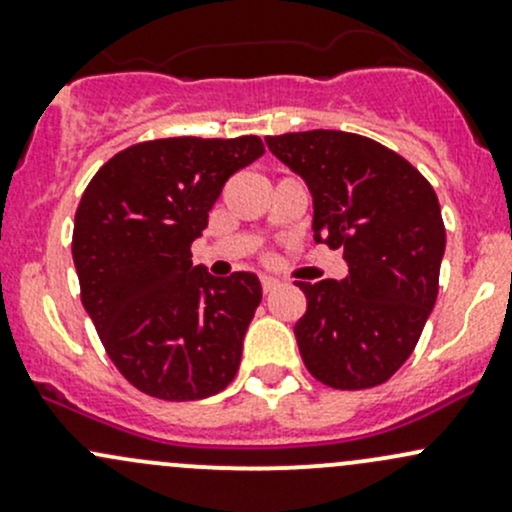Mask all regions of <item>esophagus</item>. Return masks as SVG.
<instances>
[{
  "instance_id": "1",
  "label": "esophagus",
  "mask_w": 512,
  "mask_h": 512,
  "mask_svg": "<svg viewBox=\"0 0 512 512\" xmlns=\"http://www.w3.org/2000/svg\"><path fill=\"white\" fill-rule=\"evenodd\" d=\"M280 285H282V282L277 280V277H270V275H265V277H262V292H265V294L275 292V289L280 287Z\"/></svg>"
}]
</instances>
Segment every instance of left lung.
I'll list each match as a JSON object with an SVG mask.
<instances>
[{"mask_svg":"<svg viewBox=\"0 0 512 512\" xmlns=\"http://www.w3.org/2000/svg\"><path fill=\"white\" fill-rule=\"evenodd\" d=\"M267 148L307 183L314 240L344 250L349 275L299 285L307 312L294 324L299 354L332 389L389 381L414 352L438 297L446 227L431 183L366 136L304 131Z\"/></svg>","mask_w":512,"mask_h":512,"instance_id":"left-lung-1","label":"left lung"}]
</instances>
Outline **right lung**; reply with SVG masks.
I'll return each instance as SVG.
<instances>
[{"label": "right lung", "mask_w": 512, "mask_h": 512, "mask_svg": "<svg viewBox=\"0 0 512 512\" xmlns=\"http://www.w3.org/2000/svg\"><path fill=\"white\" fill-rule=\"evenodd\" d=\"M262 153L257 136L136 143L81 195L71 242L81 302L116 369L143 394L208 399L235 379L262 285L252 272L208 275L190 245L225 180Z\"/></svg>", "instance_id": "right-lung-1"}]
</instances>
